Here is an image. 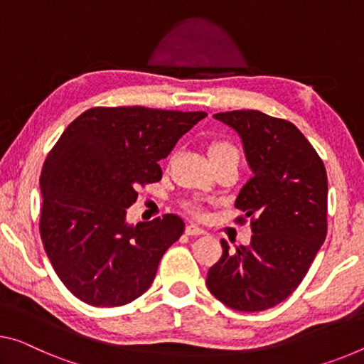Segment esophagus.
<instances>
[{
  "instance_id": "esophagus-1",
  "label": "esophagus",
  "mask_w": 364,
  "mask_h": 364,
  "mask_svg": "<svg viewBox=\"0 0 364 364\" xmlns=\"http://www.w3.org/2000/svg\"><path fill=\"white\" fill-rule=\"evenodd\" d=\"M186 232L188 234V236H203L205 229H201V228L197 226V225H188V226L186 228Z\"/></svg>"
}]
</instances>
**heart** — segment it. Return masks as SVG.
<instances>
[{"mask_svg":"<svg viewBox=\"0 0 364 364\" xmlns=\"http://www.w3.org/2000/svg\"><path fill=\"white\" fill-rule=\"evenodd\" d=\"M208 156L211 163H218V161L234 158L239 161V151L234 146L231 141H226V139H218L213 141L208 148Z\"/></svg>","mask_w":364,"mask_h":364,"instance_id":"obj_1","label":"heart"}]
</instances>
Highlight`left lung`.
<instances>
[{
	"instance_id": "8db88e82",
	"label": "left lung",
	"mask_w": 364,
	"mask_h": 364,
	"mask_svg": "<svg viewBox=\"0 0 364 364\" xmlns=\"http://www.w3.org/2000/svg\"><path fill=\"white\" fill-rule=\"evenodd\" d=\"M242 139L252 178L236 208L250 218L249 245L229 250L208 270L206 287L223 304L259 312L288 298L327 236V172L322 159L291 122L259 110L213 115Z\"/></svg>"
}]
</instances>
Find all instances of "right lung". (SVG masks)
I'll return each mask as SVG.
<instances>
[{"label":"right lung","instance_id":"1","mask_svg":"<svg viewBox=\"0 0 364 364\" xmlns=\"http://www.w3.org/2000/svg\"><path fill=\"white\" fill-rule=\"evenodd\" d=\"M206 112L94 107L73 120L41 174V236L53 270L82 303L114 307L151 287L186 223H127L136 187L163 177L159 161Z\"/></svg>","mask_w":364,"mask_h":364}]
</instances>
